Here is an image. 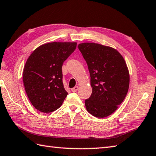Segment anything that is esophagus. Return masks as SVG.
I'll return each mask as SVG.
<instances>
[{
    "instance_id": "34e87169",
    "label": "esophagus",
    "mask_w": 156,
    "mask_h": 156,
    "mask_svg": "<svg viewBox=\"0 0 156 156\" xmlns=\"http://www.w3.org/2000/svg\"><path fill=\"white\" fill-rule=\"evenodd\" d=\"M78 86H76L74 88H72L71 90H72V92H76V91L78 90Z\"/></svg>"
}]
</instances>
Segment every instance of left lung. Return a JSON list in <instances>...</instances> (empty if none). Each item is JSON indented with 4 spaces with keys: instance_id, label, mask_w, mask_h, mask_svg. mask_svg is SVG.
I'll use <instances>...</instances> for the list:
<instances>
[{
    "instance_id": "left-lung-1",
    "label": "left lung",
    "mask_w": 156,
    "mask_h": 156,
    "mask_svg": "<svg viewBox=\"0 0 156 156\" xmlns=\"http://www.w3.org/2000/svg\"><path fill=\"white\" fill-rule=\"evenodd\" d=\"M78 47L87 63L93 88L85 100L88 113L97 118L112 114L126 97L130 75L123 57L115 48L94 42H84Z\"/></svg>"
}]
</instances>
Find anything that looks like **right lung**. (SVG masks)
<instances>
[{
  "label": "right lung",
  "instance_id": "add662e5",
  "mask_svg": "<svg viewBox=\"0 0 156 156\" xmlns=\"http://www.w3.org/2000/svg\"><path fill=\"white\" fill-rule=\"evenodd\" d=\"M77 42H53L36 48L26 62L23 81L26 94L39 112L50 113L62 105L68 95L62 82L63 62Z\"/></svg>",
  "mask_w": 156,
  "mask_h": 156
}]
</instances>
